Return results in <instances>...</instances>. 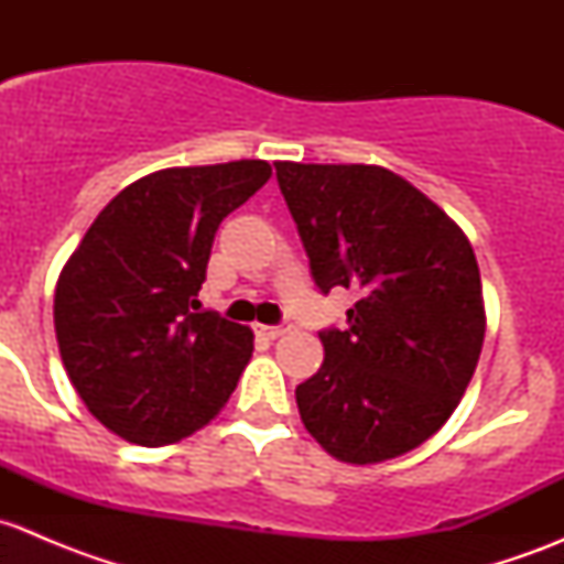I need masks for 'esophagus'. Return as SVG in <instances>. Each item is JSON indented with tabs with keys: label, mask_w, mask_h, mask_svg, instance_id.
Returning <instances> with one entry per match:
<instances>
[{
	"label": "esophagus",
	"mask_w": 564,
	"mask_h": 564,
	"mask_svg": "<svg viewBox=\"0 0 564 564\" xmlns=\"http://www.w3.org/2000/svg\"><path fill=\"white\" fill-rule=\"evenodd\" d=\"M289 329H292V324L281 322V324H259V327H256V333L267 340H275V338H281V335H286Z\"/></svg>",
	"instance_id": "34e87169"
}]
</instances>
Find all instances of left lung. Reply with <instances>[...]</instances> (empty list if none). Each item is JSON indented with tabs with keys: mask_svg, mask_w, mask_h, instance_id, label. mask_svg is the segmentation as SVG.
Returning <instances> with one entry per match:
<instances>
[{
	"mask_svg": "<svg viewBox=\"0 0 564 564\" xmlns=\"http://www.w3.org/2000/svg\"><path fill=\"white\" fill-rule=\"evenodd\" d=\"M322 294L355 289L346 327L318 333L322 368L297 384L311 436L346 464L423 445L458 406L486 335L464 231L382 166L275 163Z\"/></svg>",
	"mask_w": 564,
	"mask_h": 564,
	"instance_id": "8db88e82",
	"label": "left lung"
}]
</instances>
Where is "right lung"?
<instances>
[{
	"instance_id": "obj_1",
	"label": "right lung",
	"mask_w": 564,
	"mask_h": 564,
	"mask_svg": "<svg viewBox=\"0 0 564 564\" xmlns=\"http://www.w3.org/2000/svg\"><path fill=\"white\" fill-rule=\"evenodd\" d=\"M270 174L267 161H235L141 176L67 259L54 294L62 362L89 412L122 440H185L235 392L253 333L196 297L220 220Z\"/></svg>"
}]
</instances>
